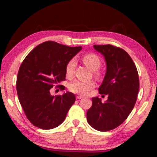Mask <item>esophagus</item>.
I'll use <instances>...</instances> for the list:
<instances>
[{
    "label": "esophagus",
    "instance_id": "34e87169",
    "mask_svg": "<svg viewBox=\"0 0 157 157\" xmlns=\"http://www.w3.org/2000/svg\"><path fill=\"white\" fill-rule=\"evenodd\" d=\"M84 96H82V95H77V97H76V98L78 99H83V98H84Z\"/></svg>",
    "mask_w": 157,
    "mask_h": 157
}]
</instances>
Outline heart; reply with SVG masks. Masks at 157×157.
<instances>
[{"mask_svg": "<svg viewBox=\"0 0 157 157\" xmlns=\"http://www.w3.org/2000/svg\"><path fill=\"white\" fill-rule=\"evenodd\" d=\"M82 61L85 66L93 71L95 78L99 79L102 76V73L99 70L101 65V59L97 54L94 53H88L82 57ZM75 67V60L71 59L67 63L65 67V73L67 78H71L74 73ZM95 86V82L93 80L79 81L75 80L69 85V90L72 93L76 94H85Z\"/></svg>", "mask_w": 157, "mask_h": 157, "instance_id": "1", "label": "heart"}]
</instances>
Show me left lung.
Here are the masks:
<instances>
[{
  "instance_id": "left-lung-1",
  "label": "left lung",
  "mask_w": 157,
  "mask_h": 157,
  "mask_svg": "<svg viewBox=\"0 0 157 157\" xmlns=\"http://www.w3.org/2000/svg\"><path fill=\"white\" fill-rule=\"evenodd\" d=\"M93 47L105 58L107 70L99 90L108 98L103 103L97 97L92 98L87 121L94 129L107 131L121 125L133 110L139 92V76L132 58L122 48L109 44Z\"/></svg>"
}]
</instances>
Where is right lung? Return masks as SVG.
<instances>
[{
	"label": "right lung",
	"instance_id": "obj_1",
	"mask_svg": "<svg viewBox=\"0 0 157 157\" xmlns=\"http://www.w3.org/2000/svg\"><path fill=\"white\" fill-rule=\"evenodd\" d=\"M81 50V46L48 41L34 48L23 60L17 73V93L24 113L35 127L52 129L65 119L75 101V94L67 92L52 96L50 89L62 85L58 84L65 80L67 63Z\"/></svg>",
	"mask_w": 157,
	"mask_h": 157
}]
</instances>
